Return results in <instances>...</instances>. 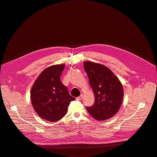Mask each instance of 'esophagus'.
<instances>
[{
  "instance_id": "obj_1",
  "label": "esophagus",
  "mask_w": 157,
  "mask_h": 157,
  "mask_svg": "<svg viewBox=\"0 0 157 157\" xmlns=\"http://www.w3.org/2000/svg\"><path fill=\"white\" fill-rule=\"evenodd\" d=\"M82 97H83V95L81 94L80 96H79L78 97L76 98V100H81L82 98Z\"/></svg>"
}]
</instances>
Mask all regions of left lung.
I'll list each match as a JSON object with an SVG mask.
<instances>
[{"instance_id": "8db88e82", "label": "left lung", "mask_w": 157, "mask_h": 157, "mask_svg": "<svg viewBox=\"0 0 157 157\" xmlns=\"http://www.w3.org/2000/svg\"><path fill=\"white\" fill-rule=\"evenodd\" d=\"M84 67L95 95V103L86 107L87 112L98 121L112 118L118 112L123 101L121 82L109 68L101 64L84 61Z\"/></svg>"}]
</instances>
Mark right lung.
Returning <instances> with one entry per match:
<instances>
[{
  "label": "right lung",
  "mask_w": 157,
  "mask_h": 157,
  "mask_svg": "<svg viewBox=\"0 0 157 157\" xmlns=\"http://www.w3.org/2000/svg\"><path fill=\"white\" fill-rule=\"evenodd\" d=\"M65 66L60 64L46 68L31 89V101L35 112L41 118L48 121L61 120L67 114L70 102L75 100L60 81Z\"/></svg>",
  "instance_id": "1"
}]
</instances>
